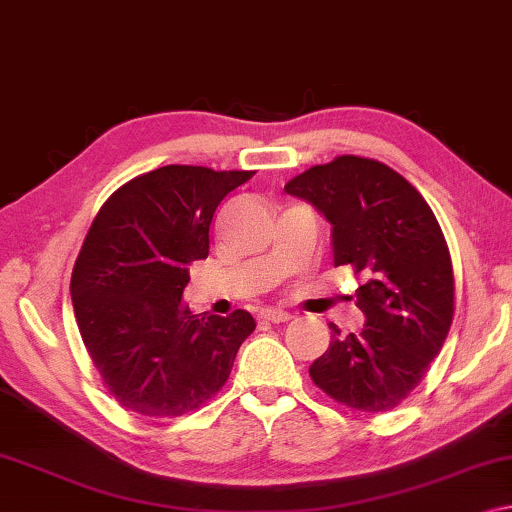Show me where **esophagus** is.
Returning <instances> with one entry per match:
<instances>
[{
  "mask_svg": "<svg viewBox=\"0 0 512 512\" xmlns=\"http://www.w3.org/2000/svg\"><path fill=\"white\" fill-rule=\"evenodd\" d=\"M289 312L285 310H273V308H266L262 310V319L264 322H271V324H282V322H289Z\"/></svg>",
  "mask_w": 512,
  "mask_h": 512,
  "instance_id": "34e87169",
  "label": "esophagus"
}]
</instances>
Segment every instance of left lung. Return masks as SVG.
I'll list each match as a JSON object with an SVG mask.
<instances>
[{"mask_svg":"<svg viewBox=\"0 0 512 512\" xmlns=\"http://www.w3.org/2000/svg\"><path fill=\"white\" fill-rule=\"evenodd\" d=\"M333 225V262L365 282L356 289L361 333L331 326V345L310 365L317 388L356 411H388L421 384L455 312L444 232L423 195L375 158L338 156L285 183Z\"/></svg>","mask_w":512,"mask_h":512,"instance_id":"8db88e82","label":"left lung"}]
</instances>
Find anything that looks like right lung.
Masks as SVG:
<instances>
[{"label": "right lung", "instance_id": "obj_1", "mask_svg": "<svg viewBox=\"0 0 512 512\" xmlns=\"http://www.w3.org/2000/svg\"><path fill=\"white\" fill-rule=\"evenodd\" d=\"M253 174L165 165L124 183L96 213L71 296L91 363L124 409L177 418L230 377L253 315H193L181 296L188 266L209 255L218 204Z\"/></svg>", "mask_w": 512, "mask_h": 512}]
</instances>
